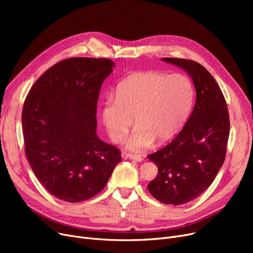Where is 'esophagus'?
<instances>
[{
  "instance_id": "1",
  "label": "esophagus",
  "mask_w": 253,
  "mask_h": 253,
  "mask_svg": "<svg viewBox=\"0 0 253 253\" xmlns=\"http://www.w3.org/2000/svg\"><path fill=\"white\" fill-rule=\"evenodd\" d=\"M126 158L130 159V160H134V161H136V162H141V161L143 160L141 156H139V155H133V154H127V155H126Z\"/></svg>"
}]
</instances>
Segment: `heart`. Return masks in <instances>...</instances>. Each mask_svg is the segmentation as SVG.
Listing matches in <instances>:
<instances>
[{
    "mask_svg": "<svg viewBox=\"0 0 253 253\" xmlns=\"http://www.w3.org/2000/svg\"><path fill=\"white\" fill-rule=\"evenodd\" d=\"M194 86L183 74L143 72L129 76L105 97L101 118L114 142H121L133 123L135 129L127 148L141 151L155 141L162 144L173 138L190 116Z\"/></svg>",
    "mask_w": 253,
    "mask_h": 253,
    "instance_id": "heart-1",
    "label": "heart"
}]
</instances>
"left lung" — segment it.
Returning <instances> with one entry per match:
<instances>
[{
	"mask_svg": "<svg viewBox=\"0 0 253 253\" xmlns=\"http://www.w3.org/2000/svg\"><path fill=\"white\" fill-rule=\"evenodd\" d=\"M191 76L196 103L176 137L148 156L158 174L148 184L152 196L162 203L181 205L200 196L222 166L230 134L228 105L214 78L203 65L182 58H162Z\"/></svg>",
	"mask_w": 253,
	"mask_h": 253,
	"instance_id": "8db88e82",
	"label": "left lung"
}]
</instances>
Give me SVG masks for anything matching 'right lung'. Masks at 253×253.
I'll list each match as a JSON object with an SVG mask.
<instances>
[{"instance_id": "1", "label": "right lung", "mask_w": 253, "mask_h": 253, "mask_svg": "<svg viewBox=\"0 0 253 253\" xmlns=\"http://www.w3.org/2000/svg\"><path fill=\"white\" fill-rule=\"evenodd\" d=\"M114 65L108 58L61 60L37 80L24 100L26 159L59 200L79 203L94 197L122 160L118 148L96 135L99 92Z\"/></svg>"}]
</instances>
